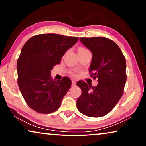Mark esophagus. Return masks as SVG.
<instances>
[{"label":"esophagus","mask_w":146,"mask_h":146,"mask_svg":"<svg viewBox=\"0 0 146 146\" xmlns=\"http://www.w3.org/2000/svg\"><path fill=\"white\" fill-rule=\"evenodd\" d=\"M76 82L75 80L72 81V86H76Z\"/></svg>","instance_id":"34e87169"}]
</instances>
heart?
Listing matches in <instances>:
<instances>
[{"label":"heart","instance_id":"b5f03b06","mask_svg":"<svg viewBox=\"0 0 146 146\" xmlns=\"http://www.w3.org/2000/svg\"><path fill=\"white\" fill-rule=\"evenodd\" d=\"M79 50H87L85 49V48H80L78 50V51Z\"/></svg>","mask_w":146,"mask_h":146}]
</instances>
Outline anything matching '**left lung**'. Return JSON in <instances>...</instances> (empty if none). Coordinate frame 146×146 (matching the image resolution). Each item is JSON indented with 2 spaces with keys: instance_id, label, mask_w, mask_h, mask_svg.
<instances>
[{
  "instance_id": "obj_1",
  "label": "left lung",
  "mask_w": 146,
  "mask_h": 146,
  "mask_svg": "<svg viewBox=\"0 0 146 146\" xmlns=\"http://www.w3.org/2000/svg\"><path fill=\"white\" fill-rule=\"evenodd\" d=\"M80 40L92 54L89 71L90 76L98 80V85L93 87L84 81L78 82L82 94L77 99V108L86 116H104L123 93L126 82L125 57L118 46L106 38L82 37Z\"/></svg>"
}]
</instances>
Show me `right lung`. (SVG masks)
<instances>
[{
  "instance_id": "right-lung-1",
  "label": "right lung",
  "mask_w": 146,
  "mask_h": 146,
  "mask_svg": "<svg viewBox=\"0 0 146 146\" xmlns=\"http://www.w3.org/2000/svg\"><path fill=\"white\" fill-rule=\"evenodd\" d=\"M78 37L42 34L31 38L23 46L18 59V84L27 104L40 113H50L60 106L71 87V80L64 77L54 81L51 70Z\"/></svg>"
}]
</instances>
